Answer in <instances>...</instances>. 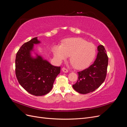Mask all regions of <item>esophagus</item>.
Returning <instances> with one entry per match:
<instances>
[{
  "instance_id": "obj_1",
  "label": "esophagus",
  "mask_w": 127,
  "mask_h": 127,
  "mask_svg": "<svg viewBox=\"0 0 127 127\" xmlns=\"http://www.w3.org/2000/svg\"><path fill=\"white\" fill-rule=\"evenodd\" d=\"M62 70L64 72H68V70L67 69H66V68H64V67H63L62 68Z\"/></svg>"
}]
</instances>
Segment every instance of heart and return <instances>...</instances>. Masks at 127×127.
Wrapping results in <instances>:
<instances>
[{
    "label": "heart",
    "instance_id": "obj_1",
    "mask_svg": "<svg viewBox=\"0 0 127 127\" xmlns=\"http://www.w3.org/2000/svg\"><path fill=\"white\" fill-rule=\"evenodd\" d=\"M53 53L56 59L61 61L70 56V61L75 68L80 69L87 67L96 56V49L92 43L80 37L65 40L61 46H55Z\"/></svg>",
    "mask_w": 127,
    "mask_h": 127
}]
</instances>
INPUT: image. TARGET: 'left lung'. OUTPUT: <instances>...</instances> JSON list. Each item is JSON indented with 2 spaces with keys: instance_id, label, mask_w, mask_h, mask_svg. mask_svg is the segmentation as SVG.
Masks as SVG:
<instances>
[{
  "instance_id": "1",
  "label": "left lung",
  "mask_w": 127,
  "mask_h": 127,
  "mask_svg": "<svg viewBox=\"0 0 127 127\" xmlns=\"http://www.w3.org/2000/svg\"><path fill=\"white\" fill-rule=\"evenodd\" d=\"M98 53L94 63L89 67L77 72V82L72 85L80 94H86L96 90L104 81L108 65V57L102 45L97 47Z\"/></svg>"
}]
</instances>
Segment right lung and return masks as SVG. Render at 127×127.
I'll use <instances>...</instances> for the list:
<instances>
[{
    "label": "right lung",
    "mask_w": 127,
    "mask_h": 127,
    "mask_svg": "<svg viewBox=\"0 0 127 127\" xmlns=\"http://www.w3.org/2000/svg\"><path fill=\"white\" fill-rule=\"evenodd\" d=\"M40 41L37 37L22 45L16 53L15 74L18 83L31 94L42 96L49 93L56 78L60 72V67L52 66L42 57L31 56L34 44Z\"/></svg>",
    "instance_id": "right-lung-1"
}]
</instances>
